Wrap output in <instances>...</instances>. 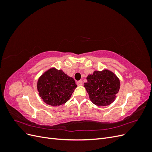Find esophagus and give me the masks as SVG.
<instances>
[{
  "label": "esophagus",
  "mask_w": 152,
  "mask_h": 152,
  "mask_svg": "<svg viewBox=\"0 0 152 152\" xmlns=\"http://www.w3.org/2000/svg\"><path fill=\"white\" fill-rule=\"evenodd\" d=\"M77 84L79 86H80L82 85V80H79V81H77Z\"/></svg>",
  "instance_id": "34e87169"
}]
</instances>
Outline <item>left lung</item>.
I'll return each instance as SVG.
<instances>
[{
	"label": "left lung",
	"mask_w": 152,
	"mask_h": 152,
	"mask_svg": "<svg viewBox=\"0 0 152 152\" xmlns=\"http://www.w3.org/2000/svg\"><path fill=\"white\" fill-rule=\"evenodd\" d=\"M84 87L90 100L97 106L105 107L112 104L118 93L121 82L115 73L108 69L94 71L86 77Z\"/></svg>",
	"instance_id": "obj_1"
}]
</instances>
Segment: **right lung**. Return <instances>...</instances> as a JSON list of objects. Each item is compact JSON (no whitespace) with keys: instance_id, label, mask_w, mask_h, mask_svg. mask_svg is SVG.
<instances>
[{"instance_id":"1","label":"right lung","mask_w":152,"mask_h":152,"mask_svg":"<svg viewBox=\"0 0 152 152\" xmlns=\"http://www.w3.org/2000/svg\"><path fill=\"white\" fill-rule=\"evenodd\" d=\"M76 87L72 77L54 67L40 75L37 84L39 94L43 102L53 107L66 103Z\"/></svg>"}]
</instances>
